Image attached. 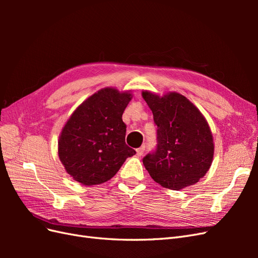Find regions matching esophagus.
Instances as JSON below:
<instances>
[{"mask_svg": "<svg viewBox=\"0 0 258 258\" xmlns=\"http://www.w3.org/2000/svg\"><path fill=\"white\" fill-rule=\"evenodd\" d=\"M144 151H145V147H144V146L137 148V155H138V156H142L143 153H144Z\"/></svg>", "mask_w": 258, "mask_h": 258, "instance_id": "34e87169", "label": "esophagus"}]
</instances>
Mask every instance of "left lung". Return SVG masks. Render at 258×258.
Returning <instances> with one entry per match:
<instances>
[{
    "instance_id": "obj_1",
    "label": "left lung",
    "mask_w": 258,
    "mask_h": 258,
    "mask_svg": "<svg viewBox=\"0 0 258 258\" xmlns=\"http://www.w3.org/2000/svg\"><path fill=\"white\" fill-rule=\"evenodd\" d=\"M157 124V147L143 158L156 183L179 190L196 184L211 167L212 132L205 116L186 97L169 92L162 97L142 91Z\"/></svg>"
}]
</instances>
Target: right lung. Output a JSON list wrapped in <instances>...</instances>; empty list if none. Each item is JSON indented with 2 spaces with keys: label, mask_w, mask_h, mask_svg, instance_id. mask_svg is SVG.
<instances>
[{
  "label": "right lung",
  "mask_w": 258,
  "mask_h": 258,
  "mask_svg": "<svg viewBox=\"0 0 258 258\" xmlns=\"http://www.w3.org/2000/svg\"><path fill=\"white\" fill-rule=\"evenodd\" d=\"M131 99L129 91L103 88L85 100L64 124L58 155L76 182L105 183L136 154L124 142L127 127L121 118Z\"/></svg>",
  "instance_id": "add662e5"
}]
</instances>
